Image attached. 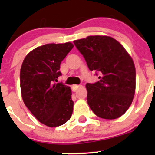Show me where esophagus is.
<instances>
[{
    "label": "esophagus",
    "instance_id": "esophagus-1",
    "mask_svg": "<svg viewBox=\"0 0 155 155\" xmlns=\"http://www.w3.org/2000/svg\"><path fill=\"white\" fill-rule=\"evenodd\" d=\"M81 85H73V86H72V90H73V91L76 92V91H77V89L79 88V87H80Z\"/></svg>",
    "mask_w": 155,
    "mask_h": 155
}]
</instances>
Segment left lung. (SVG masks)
<instances>
[{"label":"left lung","instance_id":"1","mask_svg":"<svg viewBox=\"0 0 155 155\" xmlns=\"http://www.w3.org/2000/svg\"><path fill=\"white\" fill-rule=\"evenodd\" d=\"M91 71L100 75L87 83V101L97 116L115 119L132 104L136 88V69L132 58L116 40L108 36H89L73 41Z\"/></svg>","mask_w":155,"mask_h":155}]
</instances>
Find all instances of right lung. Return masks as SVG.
<instances>
[{
	"mask_svg": "<svg viewBox=\"0 0 155 155\" xmlns=\"http://www.w3.org/2000/svg\"><path fill=\"white\" fill-rule=\"evenodd\" d=\"M73 47L71 43H49L34 48L25 58L20 70L23 101L40 122L54 127L71 118L73 101L70 87L56 83L60 65Z\"/></svg>",
	"mask_w": 155,
	"mask_h": 155,
	"instance_id": "right-lung-1",
	"label": "right lung"
}]
</instances>
